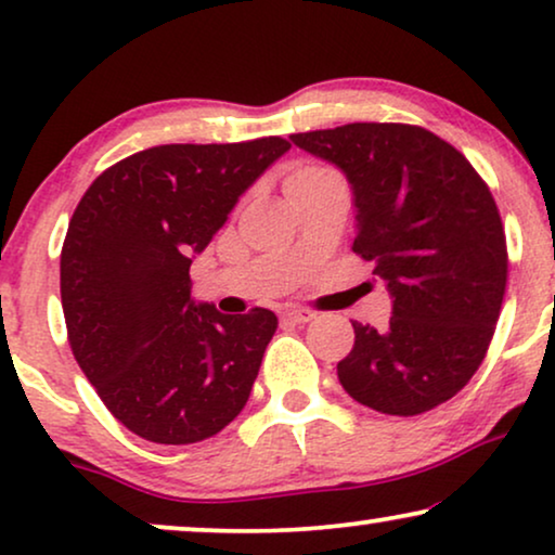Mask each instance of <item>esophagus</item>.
Masks as SVG:
<instances>
[{
    "label": "esophagus",
    "instance_id": "obj_1",
    "mask_svg": "<svg viewBox=\"0 0 555 555\" xmlns=\"http://www.w3.org/2000/svg\"><path fill=\"white\" fill-rule=\"evenodd\" d=\"M315 318V313L313 310H308V308H287V310H283V321L285 323H293V325H306V323H310Z\"/></svg>",
    "mask_w": 555,
    "mask_h": 555
}]
</instances>
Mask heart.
Here are the masks:
<instances>
[{"instance_id":"b5f03b06","label":"heart","mask_w":555,"mask_h":555,"mask_svg":"<svg viewBox=\"0 0 555 555\" xmlns=\"http://www.w3.org/2000/svg\"><path fill=\"white\" fill-rule=\"evenodd\" d=\"M333 179H338L336 173L323 169V166H298V169L287 173L283 186H285V194H291V192H298L302 186L321 184V181H333Z\"/></svg>"}]
</instances>
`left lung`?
<instances>
[{
	"label": "left lung",
	"instance_id": "8db88e82",
	"mask_svg": "<svg viewBox=\"0 0 555 555\" xmlns=\"http://www.w3.org/2000/svg\"><path fill=\"white\" fill-rule=\"evenodd\" d=\"M291 141L346 173L353 253L391 293L386 328L353 323L340 386L382 414L444 404L480 369L505 295V232L488 184L420 126L348 124Z\"/></svg>",
	"mask_w": 555,
	"mask_h": 555
}]
</instances>
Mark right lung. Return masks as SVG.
Segmentation results:
<instances>
[{
  "label": "right lung",
  "mask_w": 555,
  "mask_h": 555,
  "mask_svg": "<svg viewBox=\"0 0 555 555\" xmlns=\"http://www.w3.org/2000/svg\"><path fill=\"white\" fill-rule=\"evenodd\" d=\"M291 143H166L105 169L60 255L73 356L116 420L149 442L215 437L247 404L278 318L192 298V255Z\"/></svg>",
  "instance_id": "1"
}]
</instances>
